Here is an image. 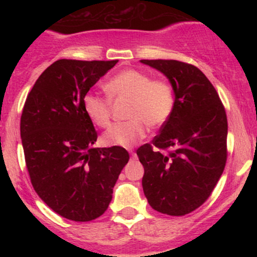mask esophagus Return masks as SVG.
I'll return each mask as SVG.
<instances>
[{
  "label": "esophagus",
  "mask_w": 257,
  "mask_h": 257,
  "mask_svg": "<svg viewBox=\"0 0 257 257\" xmlns=\"http://www.w3.org/2000/svg\"><path fill=\"white\" fill-rule=\"evenodd\" d=\"M132 155V158H137V155H135V152H131Z\"/></svg>",
  "instance_id": "obj_1"
}]
</instances>
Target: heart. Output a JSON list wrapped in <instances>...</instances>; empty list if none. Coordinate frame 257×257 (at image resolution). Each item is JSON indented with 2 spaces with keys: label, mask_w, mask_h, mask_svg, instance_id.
<instances>
[{
  "label": "heart",
  "mask_w": 257,
  "mask_h": 257,
  "mask_svg": "<svg viewBox=\"0 0 257 257\" xmlns=\"http://www.w3.org/2000/svg\"><path fill=\"white\" fill-rule=\"evenodd\" d=\"M111 98L131 101L126 117L129 122L118 123L107 129L101 143L107 147L134 146L146 137L147 125L159 128L172 117L175 95L172 84L166 79H152L149 73L126 69L113 76L105 85ZM87 117L94 125L105 128L110 124L112 102L98 94L87 93L82 99Z\"/></svg>",
  "instance_id": "b5f03b06"
}]
</instances>
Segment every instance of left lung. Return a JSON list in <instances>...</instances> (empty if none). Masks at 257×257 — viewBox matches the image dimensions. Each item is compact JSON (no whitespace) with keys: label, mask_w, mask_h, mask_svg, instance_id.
I'll return each mask as SVG.
<instances>
[{"label":"left lung","mask_w":257,"mask_h":257,"mask_svg":"<svg viewBox=\"0 0 257 257\" xmlns=\"http://www.w3.org/2000/svg\"><path fill=\"white\" fill-rule=\"evenodd\" d=\"M140 61L163 73L175 94L170 119L161 126L152 145L145 144L137 151L145 170L144 193L155 210L182 216L209 198L225 169L226 111L198 67L178 60Z\"/></svg>","instance_id":"8db88e82"}]
</instances>
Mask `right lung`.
Returning a JSON list of instances; mask_svg holds the SVG:
<instances>
[{"label": "right lung", "mask_w": 257, "mask_h": 257, "mask_svg": "<svg viewBox=\"0 0 257 257\" xmlns=\"http://www.w3.org/2000/svg\"><path fill=\"white\" fill-rule=\"evenodd\" d=\"M117 61L57 60L38 77L23 108L20 137L31 184L67 220L101 216L129 161L123 147H93L98 134L82 105Z\"/></svg>", "instance_id": "obj_1"}]
</instances>
